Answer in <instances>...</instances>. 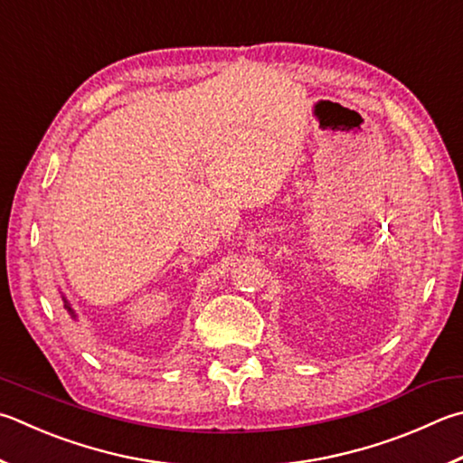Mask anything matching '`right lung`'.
<instances>
[{
  "instance_id": "right-lung-1",
  "label": "right lung",
  "mask_w": 463,
  "mask_h": 463,
  "mask_svg": "<svg viewBox=\"0 0 463 463\" xmlns=\"http://www.w3.org/2000/svg\"><path fill=\"white\" fill-rule=\"evenodd\" d=\"M62 299H64V307H66V309H69V314H71L72 317H77V316H74V309L71 307V304H69V301H66V298H62Z\"/></svg>"
}]
</instances>
